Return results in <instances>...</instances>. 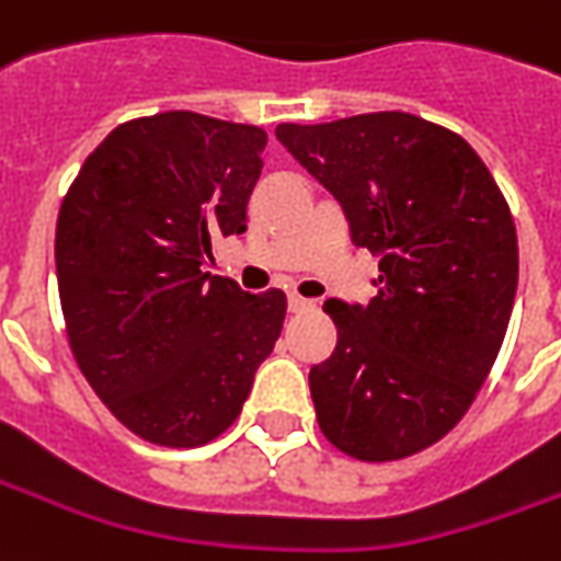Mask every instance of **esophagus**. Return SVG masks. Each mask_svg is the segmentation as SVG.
Returning a JSON list of instances; mask_svg holds the SVG:
<instances>
[{
	"label": "esophagus",
	"instance_id": "34e87169",
	"mask_svg": "<svg viewBox=\"0 0 561 561\" xmlns=\"http://www.w3.org/2000/svg\"><path fill=\"white\" fill-rule=\"evenodd\" d=\"M316 304L312 300H307V297L300 295H288V310L291 312H310Z\"/></svg>",
	"mask_w": 561,
	"mask_h": 561
}]
</instances>
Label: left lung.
<instances>
[{
    "mask_svg": "<svg viewBox=\"0 0 561 561\" xmlns=\"http://www.w3.org/2000/svg\"><path fill=\"white\" fill-rule=\"evenodd\" d=\"M276 137L380 257L368 307L329 300L337 346L310 368L322 436L365 463L417 455L470 411L501 353L519 282L504 193L470 144L402 110Z\"/></svg>",
    "mask_w": 561,
    "mask_h": 561,
    "instance_id": "left-lung-1",
    "label": "left lung"
}]
</instances>
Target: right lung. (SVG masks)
I'll return each instance as SVG.
<instances>
[{
    "label": "right lung",
    "mask_w": 561,
    "mask_h": 561,
    "mask_svg": "<svg viewBox=\"0 0 561 561\" xmlns=\"http://www.w3.org/2000/svg\"><path fill=\"white\" fill-rule=\"evenodd\" d=\"M266 131L190 110L122 122L60 202L57 288L72 359L110 414L162 448L227 433L288 300L202 273L249 227Z\"/></svg>",
    "instance_id": "1"
}]
</instances>
